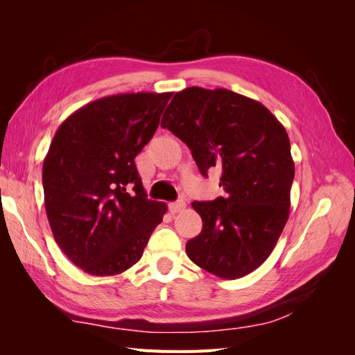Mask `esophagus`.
Here are the masks:
<instances>
[{
	"mask_svg": "<svg viewBox=\"0 0 355 355\" xmlns=\"http://www.w3.org/2000/svg\"><path fill=\"white\" fill-rule=\"evenodd\" d=\"M187 207V202L185 201H182V200H179V201H173V202H170L168 204V210L171 211V213H179V211H182Z\"/></svg>",
	"mask_w": 355,
	"mask_h": 355,
	"instance_id": "34e87169",
	"label": "esophagus"
}]
</instances>
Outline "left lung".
Returning <instances> with one entry per match:
<instances>
[{
	"instance_id": "obj_1",
	"label": "left lung",
	"mask_w": 355,
	"mask_h": 355,
	"mask_svg": "<svg viewBox=\"0 0 355 355\" xmlns=\"http://www.w3.org/2000/svg\"><path fill=\"white\" fill-rule=\"evenodd\" d=\"M161 127L191 149L204 176L222 168L225 197L194 201L202 230L187 243L189 259L235 280L259 268L290 213L295 163L284 125L262 103L227 89L178 92Z\"/></svg>"
}]
</instances>
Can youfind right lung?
Returning <instances> with one entry per match:
<instances>
[{"mask_svg":"<svg viewBox=\"0 0 355 355\" xmlns=\"http://www.w3.org/2000/svg\"><path fill=\"white\" fill-rule=\"evenodd\" d=\"M171 93H124L93 101L60 124L42 164L47 219L68 259L96 277L133 266L166 202L146 198L135 164Z\"/></svg>","mask_w":355,"mask_h":355,"instance_id":"1","label":"right lung"}]
</instances>
